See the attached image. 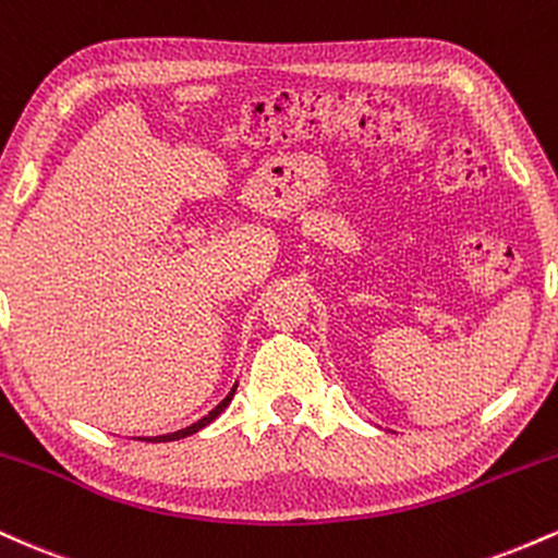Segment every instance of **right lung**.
<instances>
[{
    "label": "right lung",
    "mask_w": 558,
    "mask_h": 558,
    "mask_svg": "<svg viewBox=\"0 0 558 558\" xmlns=\"http://www.w3.org/2000/svg\"><path fill=\"white\" fill-rule=\"evenodd\" d=\"M233 393H235V386H233V390H230V393L226 396V399H222L220 403H217V407L213 409V412L207 414V417H202V420H198V422H194V425L183 427V430H175V433H168V435H155V438H138V440H149V444H168V440H181V438H185V435H194V433L202 430V427H207L209 422L220 417V412H222V409H226L228 403L233 401Z\"/></svg>",
    "instance_id": "add662e5"
}]
</instances>
